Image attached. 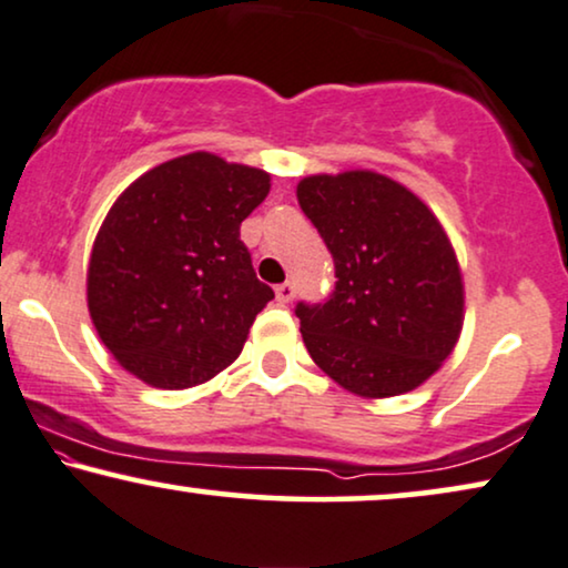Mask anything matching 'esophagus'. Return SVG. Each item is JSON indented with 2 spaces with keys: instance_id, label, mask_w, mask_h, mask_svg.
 Returning <instances> with one entry per match:
<instances>
[{
  "instance_id": "obj_1",
  "label": "esophagus",
  "mask_w": 568,
  "mask_h": 568,
  "mask_svg": "<svg viewBox=\"0 0 568 568\" xmlns=\"http://www.w3.org/2000/svg\"><path fill=\"white\" fill-rule=\"evenodd\" d=\"M293 293H296V291H293V285H291V283H280L277 288H275V296H277L280 304H291V301H293Z\"/></svg>"
}]
</instances>
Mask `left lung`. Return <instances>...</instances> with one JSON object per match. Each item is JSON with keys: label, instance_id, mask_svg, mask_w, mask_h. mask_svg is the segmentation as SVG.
<instances>
[{"label": "left lung", "instance_id": "8db88e82", "mask_svg": "<svg viewBox=\"0 0 568 568\" xmlns=\"http://www.w3.org/2000/svg\"><path fill=\"white\" fill-rule=\"evenodd\" d=\"M296 196L337 277L327 304L296 308L308 355L358 397L420 387L455 351L465 322L463 270L434 210L368 169L314 173Z\"/></svg>", "mask_w": 568, "mask_h": 568}]
</instances>
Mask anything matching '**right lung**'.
Returning a JSON list of instances; mask_svg holds the SVG:
<instances>
[{
    "mask_svg": "<svg viewBox=\"0 0 568 568\" xmlns=\"http://www.w3.org/2000/svg\"><path fill=\"white\" fill-rule=\"evenodd\" d=\"M267 194V171L196 150L116 196L90 252L88 312L124 372L189 389L239 358L275 298L239 239Z\"/></svg>",
    "mask_w": 568,
    "mask_h": 568,
    "instance_id": "1",
    "label": "right lung"
}]
</instances>
